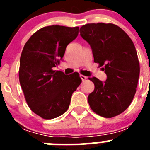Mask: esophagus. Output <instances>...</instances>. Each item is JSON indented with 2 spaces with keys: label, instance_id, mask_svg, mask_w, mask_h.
<instances>
[{
  "label": "esophagus",
  "instance_id": "1",
  "mask_svg": "<svg viewBox=\"0 0 150 150\" xmlns=\"http://www.w3.org/2000/svg\"><path fill=\"white\" fill-rule=\"evenodd\" d=\"M79 76H80V78H81V79L83 80V81H85V80L87 79V76H83V75H82V74H80V75H79Z\"/></svg>",
  "mask_w": 150,
  "mask_h": 150
}]
</instances>
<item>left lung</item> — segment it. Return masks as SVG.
<instances>
[{"mask_svg": "<svg viewBox=\"0 0 150 150\" xmlns=\"http://www.w3.org/2000/svg\"><path fill=\"white\" fill-rule=\"evenodd\" d=\"M91 46L94 62L107 74L104 83L89 78L95 89L88 96L91 109L99 116L112 118L129 107L136 93L140 64L133 41L124 30L111 23H89L79 29Z\"/></svg>", "mask_w": 150, "mask_h": 150, "instance_id": "left-lung-1", "label": "left lung"}]
</instances>
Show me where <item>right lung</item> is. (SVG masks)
Here are the masks:
<instances>
[{
    "label": "right lung",
    "mask_w": 150,
    "mask_h": 150,
    "mask_svg": "<svg viewBox=\"0 0 150 150\" xmlns=\"http://www.w3.org/2000/svg\"><path fill=\"white\" fill-rule=\"evenodd\" d=\"M79 27L51 25L31 35L20 57L18 78L30 109L44 120L59 117L68 109L72 94L82 82L75 72L65 75L54 71Z\"/></svg>",
    "instance_id": "obj_1"
}]
</instances>
